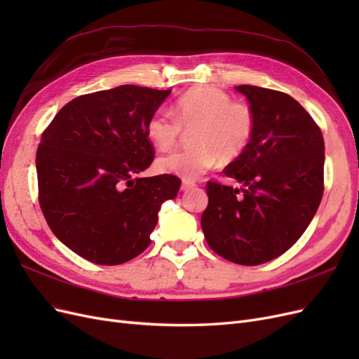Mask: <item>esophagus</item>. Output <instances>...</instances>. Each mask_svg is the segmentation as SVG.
Returning a JSON list of instances; mask_svg holds the SVG:
<instances>
[{
	"label": "esophagus",
	"instance_id": "34e87169",
	"mask_svg": "<svg viewBox=\"0 0 359 359\" xmlns=\"http://www.w3.org/2000/svg\"><path fill=\"white\" fill-rule=\"evenodd\" d=\"M193 187H194V184L191 181H182V184H181V190L182 191H187V190H190Z\"/></svg>",
	"mask_w": 359,
	"mask_h": 359
}]
</instances>
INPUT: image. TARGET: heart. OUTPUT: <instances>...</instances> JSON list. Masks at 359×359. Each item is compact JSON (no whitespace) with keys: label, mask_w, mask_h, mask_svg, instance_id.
<instances>
[{"label":"heart","mask_w":359,"mask_h":359,"mask_svg":"<svg viewBox=\"0 0 359 359\" xmlns=\"http://www.w3.org/2000/svg\"><path fill=\"white\" fill-rule=\"evenodd\" d=\"M172 118L157 111L147 123V136L158 149L175 147L182 130L191 132L193 148L157 160L160 173L194 181L217 161L229 163L248 148L255 135V115L248 106L233 103L231 95L212 86H194L173 106Z\"/></svg>","instance_id":"obj_1"}]
</instances>
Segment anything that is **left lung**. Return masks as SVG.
Returning a JSON list of instances; mask_svg holds the SVG:
<instances>
[{"label":"left lung","instance_id":"left-lung-1","mask_svg":"<svg viewBox=\"0 0 359 359\" xmlns=\"http://www.w3.org/2000/svg\"><path fill=\"white\" fill-rule=\"evenodd\" d=\"M255 115V135L227 165L241 187L206 184L201 226L214 252L240 265H260L295 244L323 194L320 128L290 95L253 85L235 86Z\"/></svg>","mask_w":359,"mask_h":359}]
</instances>
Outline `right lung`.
Returning <instances> with one entry per match:
<instances>
[{
    "mask_svg": "<svg viewBox=\"0 0 359 359\" xmlns=\"http://www.w3.org/2000/svg\"><path fill=\"white\" fill-rule=\"evenodd\" d=\"M170 90L136 85L76 97L41 135L39 201L58 240L99 265H119L151 243L173 175L140 178L154 158L147 123Z\"/></svg>",
    "mask_w": 359,
    "mask_h": 359,
    "instance_id": "obj_1",
    "label": "right lung"
}]
</instances>
